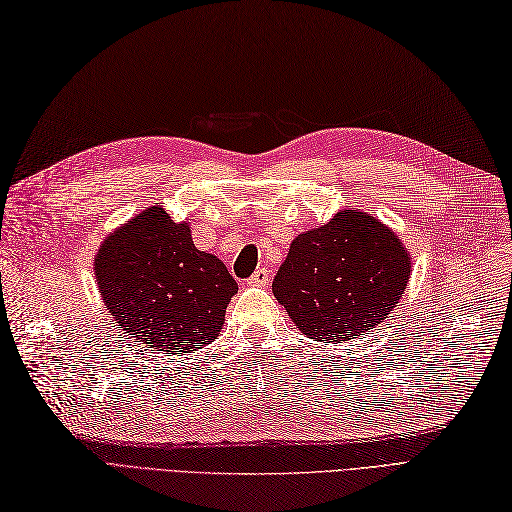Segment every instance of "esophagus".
<instances>
[{
  "label": "esophagus",
  "instance_id": "esophagus-1",
  "mask_svg": "<svg viewBox=\"0 0 512 512\" xmlns=\"http://www.w3.org/2000/svg\"><path fill=\"white\" fill-rule=\"evenodd\" d=\"M267 282H269V271L265 267H258L247 280L249 286H265Z\"/></svg>",
  "mask_w": 512,
  "mask_h": 512
}]
</instances>
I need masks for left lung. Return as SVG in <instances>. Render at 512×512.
I'll use <instances>...</instances> for the list:
<instances>
[{
  "instance_id": "1",
  "label": "left lung",
  "mask_w": 512,
  "mask_h": 512,
  "mask_svg": "<svg viewBox=\"0 0 512 512\" xmlns=\"http://www.w3.org/2000/svg\"><path fill=\"white\" fill-rule=\"evenodd\" d=\"M404 245L378 219L343 210L299 234L273 278V295L317 341H350L378 326L408 284Z\"/></svg>"
}]
</instances>
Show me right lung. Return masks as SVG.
<instances>
[{
	"mask_svg": "<svg viewBox=\"0 0 512 512\" xmlns=\"http://www.w3.org/2000/svg\"><path fill=\"white\" fill-rule=\"evenodd\" d=\"M95 278L119 326L158 354H189L215 341L239 291L226 265L193 245L189 226L158 206L108 236Z\"/></svg>",
	"mask_w": 512,
	"mask_h": 512,
	"instance_id": "obj_1",
	"label": "right lung"
}]
</instances>
